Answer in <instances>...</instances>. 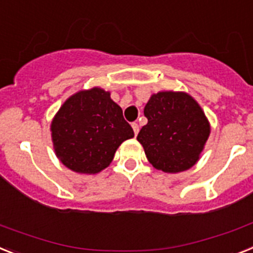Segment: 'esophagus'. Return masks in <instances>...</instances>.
Segmentation results:
<instances>
[{
    "label": "esophagus",
    "mask_w": 253,
    "mask_h": 253,
    "mask_svg": "<svg viewBox=\"0 0 253 253\" xmlns=\"http://www.w3.org/2000/svg\"><path fill=\"white\" fill-rule=\"evenodd\" d=\"M131 126H132L133 132H135V135H137V133H139V125L136 124V122H133V124L131 125Z\"/></svg>",
    "instance_id": "1"
}]
</instances>
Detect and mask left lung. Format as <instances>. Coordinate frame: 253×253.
<instances>
[{"mask_svg":"<svg viewBox=\"0 0 253 253\" xmlns=\"http://www.w3.org/2000/svg\"><path fill=\"white\" fill-rule=\"evenodd\" d=\"M144 114L148 124L137 140L154 168L178 173L195 166L210 133L196 100L186 93L160 91L151 95Z\"/></svg>","mask_w":253,"mask_h":253,"instance_id":"8db88e82","label":"left lung"}]
</instances>
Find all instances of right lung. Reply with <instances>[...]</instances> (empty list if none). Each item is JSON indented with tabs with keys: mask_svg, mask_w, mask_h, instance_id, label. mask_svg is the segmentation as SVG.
Here are the masks:
<instances>
[{
	"mask_svg": "<svg viewBox=\"0 0 253 253\" xmlns=\"http://www.w3.org/2000/svg\"><path fill=\"white\" fill-rule=\"evenodd\" d=\"M57 157L74 172L98 173L113 160L133 129L122 109L100 87L79 91L66 100L52 122Z\"/></svg>",
	"mask_w": 253,
	"mask_h": 253,
	"instance_id": "add662e5",
	"label": "right lung"
}]
</instances>
